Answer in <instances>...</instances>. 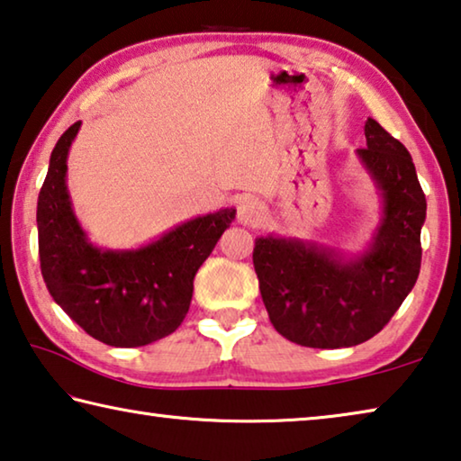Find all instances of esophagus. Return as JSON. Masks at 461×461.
Segmentation results:
<instances>
[{"label": "esophagus", "instance_id": "esophagus-1", "mask_svg": "<svg viewBox=\"0 0 461 461\" xmlns=\"http://www.w3.org/2000/svg\"><path fill=\"white\" fill-rule=\"evenodd\" d=\"M264 214H266L264 203L255 200V197H245V200H240L237 206V221L245 226L258 224L261 218H264Z\"/></svg>", "mask_w": 461, "mask_h": 461}]
</instances>
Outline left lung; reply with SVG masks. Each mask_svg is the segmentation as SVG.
<instances>
[{
	"label": "left lung",
	"instance_id": "8db88e82",
	"mask_svg": "<svg viewBox=\"0 0 461 461\" xmlns=\"http://www.w3.org/2000/svg\"><path fill=\"white\" fill-rule=\"evenodd\" d=\"M357 154L384 197L373 243L357 258L296 239L259 237L253 266L280 336L309 348H348L379 334L414 288L427 200L410 152L375 119Z\"/></svg>",
	"mask_w": 461,
	"mask_h": 461
}]
</instances>
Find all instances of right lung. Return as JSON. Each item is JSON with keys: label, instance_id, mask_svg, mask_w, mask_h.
Segmentation results:
<instances>
[{"label": "right lung", "instance_id": "obj_1", "mask_svg": "<svg viewBox=\"0 0 461 461\" xmlns=\"http://www.w3.org/2000/svg\"><path fill=\"white\" fill-rule=\"evenodd\" d=\"M77 130L80 122L58 140L39 194L41 274L53 301L88 336L117 348L152 344L185 320L195 274L237 210L197 216L140 249H98L77 224L66 185Z\"/></svg>", "mask_w": 461, "mask_h": 461}]
</instances>
